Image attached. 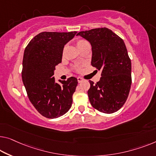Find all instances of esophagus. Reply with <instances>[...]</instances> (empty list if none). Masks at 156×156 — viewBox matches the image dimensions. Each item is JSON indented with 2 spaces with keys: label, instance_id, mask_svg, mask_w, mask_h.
<instances>
[{
  "label": "esophagus",
  "instance_id": "obj_1",
  "mask_svg": "<svg viewBox=\"0 0 156 156\" xmlns=\"http://www.w3.org/2000/svg\"><path fill=\"white\" fill-rule=\"evenodd\" d=\"M77 79H78V82L79 83H82L83 81H84V80H85L84 79H83V78H81V77H78Z\"/></svg>",
  "mask_w": 156,
  "mask_h": 156
}]
</instances>
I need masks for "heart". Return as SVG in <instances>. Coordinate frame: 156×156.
Listing matches in <instances>:
<instances>
[{"label":"heart","mask_w":156,"mask_h":156,"mask_svg":"<svg viewBox=\"0 0 156 156\" xmlns=\"http://www.w3.org/2000/svg\"><path fill=\"white\" fill-rule=\"evenodd\" d=\"M86 43H88V42L86 41L85 40H79V41L77 42V46H78V48L80 47L81 45H84V44H86ZM75 69H76V71H80L81 70V66H75Z\"/></svg>","instance_id":"b5f03b06"}]
</instances>
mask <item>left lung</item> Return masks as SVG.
I'll return each mask as SVG.
<instances>
[{
	"label": "left lung",
	"mask_w": 156,
	"mask_h": 156,
	"mask_svg": "<svg viewBox=\"0 0 156 156\" xmlns=\"http://www.w3.org/2000/svg\"><path fill=\"white\" fill-rule=\"evenodd\" d=\"M92 45V66L101 71L100 80H90L87 94L91 105L104 113H113L124 105L131 87V60L122 39L108 28L77 34Z\"/></svg>",
	"instance_id": "1"
}]
</instances>
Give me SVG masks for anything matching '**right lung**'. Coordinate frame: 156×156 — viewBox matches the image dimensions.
Returning <instances> with one entry per match:
<instances>
[{"label":"right lung","mask_w":156,"mask_h":156,"mask_svg":"<svg viewBox=\"0 0 156 156\" xmlns=\"http://www.w3.org/2000/svg\"><path fill=\"white\" fill-rule=\"evenodd\" d=\"M77 32H42L25 48L22 77L30 101L48 118L64 115L71 107L78 80L71 77L55 83V66L62 62L64 45Z\"/></svg>","instance_id":"add662e5"}]
</instances>
